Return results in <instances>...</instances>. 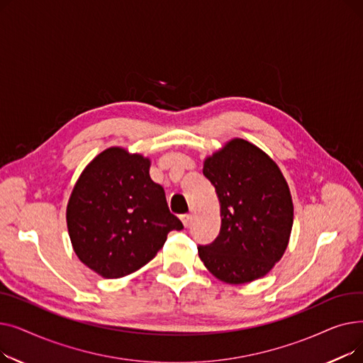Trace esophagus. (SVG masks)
Returning <instances> with one entry per match:
<instances>
[{
	"mask_svg": "<svg viewBox=\"0 0 363 363\" xmlns=\"http://www.w3.org/2000/svg\"><path fill=\"white\" fill-rule=\"evenodd\" d=\"M181 220H182V223H184V226L188 228L189 223H191V215H182V216H181Z\"/></svg>",
	"mask_w": 363,
	"mask_h": 363,
	"instance_id": "obj_1",
	"label": "esophagus"
}]
</instances>
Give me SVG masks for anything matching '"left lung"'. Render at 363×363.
I'll use <instances>...</instances> for the list:
<instances>
[{
    "mask_svg": "<svg viewBox=\"0 0 363 363\" xmlns=\"http://www.w3.org/2000/svg\"><path fill=\"white\" fill-rule=\"evenodd\" d=\"M203 175L220 204V233L199 256L226 284L268 274L287 249L293 228L291 193L278 164L257 145L234 138L206 157Z\"/></svg>",
    "mask_w": 363,
    "mask_h": 363,
    "instance_id": "obj_1",
    "label": "left lung"
}]
</instances>
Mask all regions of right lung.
Segmentation results:
<instances>
[{
  "label": "right lung",
  "mask_w": 363,
  "mask_h": 363,
  "mask_svg": "<svg viewBox=\"0 0 363 363\" xmlns=\"http://www.w3.org/2000/svg\"><path fill=\"white\" fill-rule=\"evenodd\" d=\"M150 159L110 147L82 170L66 220L72 247L89 269L114 279L137 272L182 222L169 212L164 189L150 178Z\"/></svg>",
  "instance_id": "add662e5"
}]
</instances>
